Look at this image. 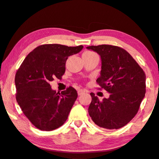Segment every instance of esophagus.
Returning <instances> with one entry per match:
<instances>
[{"label":"esophagus","instance_id":"obj_1","mask_svg":"<svg viewBox=\"0 0 159 159\" xmlns=\"http://www.w3.org/2000/svg\"><path fill=\"white\" fill-rule=\"evenodd\" d=\"M85 92H86V90H84V89H79L78 91V95H81L82 94H83V93H85Z\"/></svg>","mask_w":159,"mask_h":159}]
</instances>
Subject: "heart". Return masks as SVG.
Masks as SVG:
<instances>
[{"label":"heart","instance_id":"b5f03b06","mask_svg":"<svg viewBox=\"0 0 159 159\" xmlns=\"http://www.w3.org/2000/svg\"><path fill=\"white\" fill-rule=\"evenodd\" d=\"M84 54H94V52H84Z\"/></svg>","mask_w":159,"mask_h":159}]
</instances>
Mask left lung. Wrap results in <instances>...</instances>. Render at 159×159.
<instances>
[{
	"label": "left lung",
	"instance_id": "obj_1",
	"mask_svg": "<svg viewBox=\"0 0 159 159\" xmlns=\"http://www.w3.org/2000/svg\"><path fill=\"white\" fill-rule=\"evenodd\" d=\"M101 57L100 76L97 83L110 93L99 101L94 93L88 111L93 121L107 129L124 126L138 112L145 94V73L124 48L111 45L86 47Z\"/></svg>",
	"mask_w": 159,
	"mask_h": 159
}]
</instances>
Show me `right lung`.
Wrapping results in <instances>:
<instances>
[{"label": "right lung", "instance_id": "add662e5", "mask_svg": "<svg viewBox=\"0 0 159 159\" xmlns=\"http://www.w3.org/2000/svg\"><path fill=\"white\" fill-rule=\"evenodd\" d=\"M83 48L81 45H41L27 55L16 71V101L36 128L52 131L66 121L78 93L72 86L57 93L49 83L55 78H62L67 58Z\"/></svg>", "mask_w": 159, "mask_h": 159}]
</instances>
